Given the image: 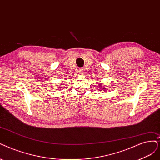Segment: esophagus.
<instances>
[{
    "label": "esophagus",
    "mask_w": 160,
    "mask_h": 160,
    "mask_svg": "<svg viewBox=\"0 0 160 160\" xmlns=\"http://www.w3.org/2000/svg\"><path fill=\"white\" fill-rule=\"evenodd\" d=\"M78 72H79V74H84V73H85L84 69H83V68H80L78 70Z\"/></svg>",
    "instance_id": "1"
}]
</instances>
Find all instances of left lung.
Returning a JSON list of instances; mask_svg holds the SVG:
<instances>
[{"mask_svg": "<svg viewBox=\"0 0 160 160\" xmlns=\"http://www.w3.org/2000/svg\"><path fill=\"white\" fill-rule=\"evenodd\" d=\"M99 87H101V88H101V89H100V91H102V90H104V91H105L106 90V88H105V87H103V86H101V84H99Z\"/></svg>", "mask_w": 160, "mask_h": 160, "instance_id": "left-lung-1", "label": "left lung"}]
</instances>
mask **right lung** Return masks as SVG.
<instances>
[{
    "instance_id": "right-lung-1",
    "label": "right lung",
    "mask_w": 160,
    "mask_h": 160,
    "mask_svg": "<svg viewBox=\"0 0 160 160\" xmlns=\"http://www.w3.org/2000/svg\"><path fill=\"white\" fill-rule=\"evenodd\" d=\"M61 85H62V84H61ZM64 86H63L62 87H64ZM61 88H62V87H61Z\"/></svg>"
}]
</instances>
